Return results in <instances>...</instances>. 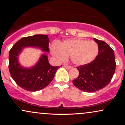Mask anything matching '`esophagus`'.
Returning a JSON list of instances; mask_svg holds the SVG:
<instances>
[{
    "mask_svg": "<svg viewBox=\"0 0 125 125\" xmlns=\"http://www.w3.org/2000/svg\"><path fill=\"white\" fill-rule=\"evenodd\" d=\"M64 67H65L66 69H69L71 68V66H67V65H64L63 66Z\"/></svg>",
    "mask_w": 125,
    "mask_h": 125,
    "instance_id": "obj_1",
    "label": "esophagus"
}]
</instances>
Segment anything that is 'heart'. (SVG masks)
Instances as JSON below:
<instances>
[{"label":"heart","instance_id":"b5f03b06","mask_svg":"<svg viewBox=\"0 0 125 125\" xmlns=\"http://www.w3.org/2000/svg\"><path fill=\"white\" fill-rule=\"evenodd\" d=\"M98 52V44L95 42L81 39L66 40L60 46L54 44L51 48L52 53L58 61H64L71 56L72 63L77 66L90 63L97 56Z\"/></svg>","mask_w":125,"mask_h":125}]
</instances>
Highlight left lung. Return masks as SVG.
<instances>
[{"instance_id": "left-lung-1", "label": "left lung", "mask_w": 125, "mask_h": 125, "mask_svg": "<svg viewBox=\"0 0 125 125\" xmlns=\"http://www.w3.org/2000/svg\"><path fill=\"white\" fill-rule=\"evenodd\" d=\"M98 44V55L94 61L77 67L79 76L73 83L79 89L86 92H94L110 83L115 73L116 62L114 52L104 41L94 38Z\"/></svg>"}]
</instances>
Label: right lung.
Listing matches in <instances>:
<instances>
[{
  "label": "right lung",
  "mask_w": 125,
  "mask_h": 125,
  "mask_svg": "<svg viewBox=\"0 0 125 125\" xmlns=\"http://www.w3.org/2000/svg\"><path fill=\"white\" fill-rule=\"evenodd\" d=\"M49 39L48 35H35L21 39L13 46L9 55V69L13 79L17 84L28 91H38L51 82L56 72L60 66L49 64L48 56L42 54L33 66L24 67L18 61L19 55L24 48H39L44 52H49Z\"/></svg>",
  "instance_id": "1"
}]
</instances>
